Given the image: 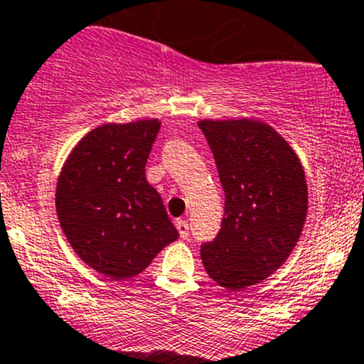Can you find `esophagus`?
Masks as SVG:
<instances>
[{"mask_svg":"<svg viewBox=\"0 0 364 364\" xmlns=\"http://www.w3.org/2000/svg\"><path fill=\"white\" fill-rule=\"evenodd\" d=\"M176 228H178L181 240H188V236H190L188 222H186V220H176Z\"/></svg>","mask_w":364,"mask_h":364,"instance_id":"34e87169","label":"esophagus"}]
</instances>
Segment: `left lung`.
<instances>
[{
	"label": "left lung",
	"instance_id": "1",
	"mask_svg": "<svg viewBox=\"0 0 364 364\" xmlns=\"http://www.w3.org/2000/svg\"><path fill=\"white\" fill-rule=\"evenodd\" d=\"M225 193L220 231L200 245L208 276L231 291L287 261L308 213L304 171L287 140L257 121H200Z\"/></svg>",
	"mask_w": 364,
	"mask_h": 364
}]
</instances>
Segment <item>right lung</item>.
Masks as SVG:
<instances>
[{
	"label": "right lung",
	"instance_id": "add662e5",
	"mask_svg": "<svg viewBox=\"0 0 364 364\" xmlns=\"http://www.w3.org/2000/svg\"><path fill=\"white\" fill-rule=\"evenodd\" d=\"M161 122L105 124L85 135L56 185V213L74 252L115 281L149 267L179 236L146 164Z\"/></svg>",
	"mask_w": 364,
	"mask_h": 364
}]
</instances>
